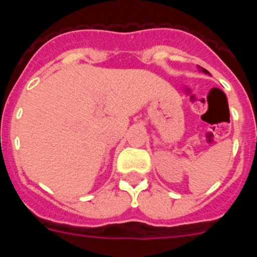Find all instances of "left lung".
Here are the masks:
<instances>
[{
    "label": "left lung",
    "mask_w": 257,
    "mask_h": 257,
    "mask_svg": "<svg viewBox=\"0 0 257 257\" xmlns=\"http://www.w3.org/2000/svg\"><path fill=\"white\" fill-rule=\"evenodd\" d=\"M202 70H203V72H205V73H208L207 70H206V69H203V68H202Z\"/></svg>",
    "instance_id": "8db88e82"
}]
</instances>
